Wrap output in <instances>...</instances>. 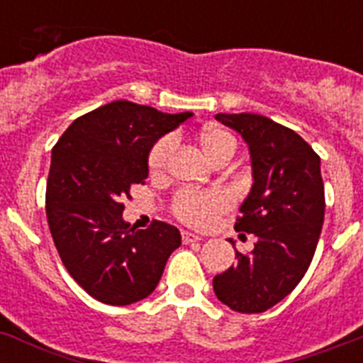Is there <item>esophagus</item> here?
Wrapping results in <instances>:
<instances>
[{"mask_svg": "<svg viewBox=\"0 0 363 363\" xmlns=\"http://www.w3.org/2000/svg\"><path fill=\"white\" fill-rule=\"evenodd\" d=\"M182 241H184V242H195V241H201V235L191 234V232H182Z\"/></svg>", "mask_w": 363, "mask_h": 363, "instance_id": "34e87169", "label": "esophagus"}]
</instances>
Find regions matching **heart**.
<instances>
[{"label": "heart", "mask_w": 363, "mask_h": 363, "mask_svg": "<svg viewBox=\"0 0 363 363\" xmlns=\"http://www.w3.org/2000/svg\"><path fill=\"white\" fill-rule=\"evenodd\" d=\"M199 146L206 159L210 162L223 159V157H232L235 153V138L225 131V129L212 128L206 129L199 137ZM175 147V138L164 137L162 140L155 144V147L150 153V172L160 173L164 172L168 164L169 155ZM230 195L225 191H181L175 199V213L179 219L184 223H190L194 226H204L212 223L220 212H225L230 206Z\"/></svg>", "instance_id": "b5f03b06"}]
</instances>
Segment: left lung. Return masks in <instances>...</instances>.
Listing matches in <instances>:
<instances>
[{
	"label": "left lung",
	"instance_id": "obj_1",
	"mask_svg": "<svg viewBox=\"0 0 363 363\" xmlns=\"http://www.w3.org/2000/svg\"><path fill=\"white\" fill-rule=\"evenodd\" d=\"M216 121L248 146L254 182L235 230L254 234L256 242L248 256L235 250L238 263L213 277V292L235 313H264L294 291L313 261L325 217L320 157L267 116L217 113Z\"/></svg>",
	"mask_w": 363,
	"mask_h": 363
}]
</instances>
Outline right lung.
<instances>
[{
  "label": "right lung",
  "mask_w": 363,
  "mask_h": 363,
  "mask_svg": "<svg viewBox=\"0 0 363 363\" xmlns=\"http://www.w3.org/2000/svg\"><path fill=\"white\" fill-rule=\"evenodd\" d=\"M191 116L116 100L77 118L52 147L47 223L65 269L91 298L107 305L147 298L181 247V232L162 220L135 230L122 199L147 179L157 140Z\"/></svg>",
  "instance_id": "obj_1"
}]
</instances>
